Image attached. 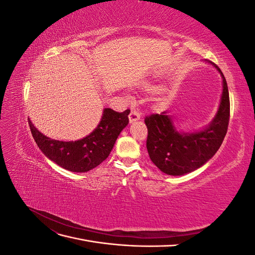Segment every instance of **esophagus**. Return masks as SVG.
Returning a JSON list of instances; mask_svg holds the SVG:
<instances>
[{
    "label": "esophagus",
    "mask_w": 255,
    "mask_h": 255,
    "mask_svg": "<svg viewBox=\"0 0 255 255\" xmlns=\"http://www.w3.org/2000/svg\"><path fill=\"white\" fill-rule=\"evenodd\" d=\"M128 120H129V123H134L138 120H140V113L135 110H132L128 115Z\"/></svg>",
    "instance_id": "34e87169"
}]
</instances>
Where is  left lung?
<instances>
[{"mask_svg": "<svg viewBox=\"0 0 255 255\" xmlns=\"http://www.w3.org/2000/svg\"><path fill=\"white\" fill-rule=\"evenodd\" d=\"M210 64L221 75L222 92L218 111L205 128L194 132L177 129L168 112L144 119L148 128L149 156L153 164L168 175L179 176L197 170L215 155L225 139L230 118L228 84L220 69Z\"/></svg>", "mask_w": 255, "mask_h": 255, "instance_id": "8db88e82", "label": "left lung"}]
</instances>
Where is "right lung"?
I'll use <instances>...</instances> for the list:
<instances>
[{"label": "right lung", "instance_id": "add662e5", "mask_svg": "<svg viewBox=\"0 0 255 255\" xmlns=\"http://www.w3.org/2000/svg\"><path fill=\"white\" fill-rule=\"evenodd\" d=\"M128 110L117 113L104 109L98 127L74 141L52 139L39 132L29 119L28 125L37 145L50 160L71 172H87L109 157L118 136L128 125Z\"/></svg>", "mask_w": 255, "mask_h": 255}]
</instances>
